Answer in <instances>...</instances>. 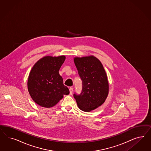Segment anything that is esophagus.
<instances>
[{
	"mask_svg": "<svg viewBox=\"0 0 151 151\" xmlns=\"http://www.w3.org/2000/svg\"><path fill=\"white\" fill-rule=\"evenodd\" d=\"M69 91H70V94H72L73 92V87H70L69 88Z\"/></svg>",
	"mask_w": 151,
	"mask_h": 151,
	"instance_id": "34e87169",
	"label": "esophagus"
}]
</instances>
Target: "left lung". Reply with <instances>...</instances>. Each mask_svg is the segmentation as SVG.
<instances>
[{
    "mask_svg": "<svg viewBox=\"0 0 151 151\" xmlns=\"http://www.w3.org/2000/svg\"><path fill=\"white\" fill-rule=\"evenodd\" d=\"M74 63L82 82L80 95L73 93L78 107L90 112L101 105L109 93V83L105 69L100 60L90 56L75 58Z\"/></svg>",
    "mask_w": 151,
    "mask_h": 151,
    "instance_id": "left-lung-1",
    "label": "left lung"
}]
</instances>
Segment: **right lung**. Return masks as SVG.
<instances>
[{
    "label": "right lung",
    "instance_id": "right-lung-1",
    "mask_svg": "<svg viewBox=\"0 0 151 151\" xmlns=\"http://www.w3.org/2000/svg\"><path fill=\"white\" fill-rule=\"evenodd\" d=\"M65 60V56H45L34 65L30 73L27 88L37 105L49 108L55 106L64 95H69L59 71Z\"/></svg>",
    "mask_w": 151,
    "mask_h": 151
}]
</instances>
